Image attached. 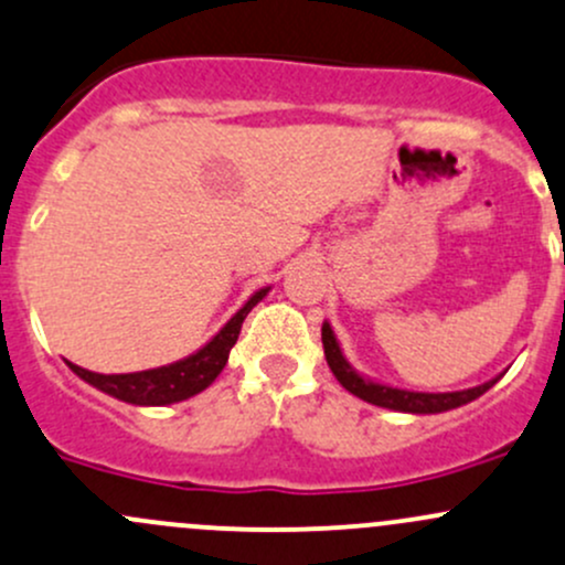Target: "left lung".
I'll return each instance as SVG.
<instances>
[{
	"label": "left lung",
	"mask_w": 565,
	"mask_h": 565,
	"mask_svg": "<svg viewBox=\"0 0 565 565\" xmlns=\"http://www.w3.org/2000/svg\"><path fill=\"white\" fill-rule=\"evenodd\" d=\"M322 343H324V358H328L330 371L335 373V379L341 382L343 390H349L352 395H358L360 401L373 403V406L390 408V412H403V414H441L452 412V408L466 406V403L477 401L479 395H484L492 384L501 376L490 379V382L479 384V387L468 390H455V392H417V390H401L392 387V384H382L376 379L360 373L352 362L343 354L341 343H338L335 330L330 322H322Z\"/></svg>",
	"instance_id": "obj_1"
}]
</instances>
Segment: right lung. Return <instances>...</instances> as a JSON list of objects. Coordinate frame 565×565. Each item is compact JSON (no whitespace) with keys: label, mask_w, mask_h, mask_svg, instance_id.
<instances>
[{"label":"right lung","mask_w":565,"mask_h":565,"mask_svg":"<svg viewBox=\"0 0 565 565\" xmlns=\"http://www.w3.org/2000/svg\"><path fill=\"white\" fill-rule=\"evenodd\" d=\"M267 292H270V287L257 289V292L237 308L233 317L227 319V324H224L205 347H200L198 352H192L189 358L170 362V365H159L151 367V371L138 373H94L75 365V362H67V365L70 371H73L75 376H81L86 384L105 392V395L116 397V401L132 403V406H170V403H181L216 382V376L224 371V365H227L230 349L235 347L237 335H241L243 319L248 317V311H252Z\"/></svg>","instance_id":"obj_1"}]
</instances>
